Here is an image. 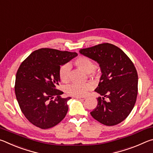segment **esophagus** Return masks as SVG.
<instances>
[{
    "label": "esophagus",
    "instance_id": "34e87169",
    "mask_svg": "<svg viewBox=\"0 0 153 153\" xmlns=\"http://www.w3.org/2000/svg\"><path fill=\"white\" fill-rule=\"evenodd\" d=\"M76 98L77 99H80V100H85L86 98L85 97H76Z\"/></svg>",
    "mask_w": 153,
    "mask_h": 153
}]
</instances>
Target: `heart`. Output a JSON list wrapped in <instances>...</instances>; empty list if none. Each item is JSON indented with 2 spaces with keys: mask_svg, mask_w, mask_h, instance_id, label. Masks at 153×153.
<instances>
[{
  "mask_svg": "<svg viewBox=\"0 0 153 153\" xmlns=\"http://www.w3.org/2000/svg\"><path fill=\"white\" fill-rule=\"evenodd\" d=\"M74 64L76 67L86 74L92 73L95 70L96 68L94 62L86 56H79L74 61ZM70 71L71 67L68 63L64 64L60 67L59 75L62 82L66 83L69 81ZM91 88L92 85L90 83L73 84L67 87L66 92L69 95L74 96V97H82V96L86 95Z\"/></svg>",
  "mask_w": 153,
  "mask_h": 153,
  "instance_id": "1",
  "label": "heart"
}]
</instances>
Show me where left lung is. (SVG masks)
<instances>
[{
  "label": "left lung",
  "mask_w": 153,
  "mask_h": 153,
  "mask_svg": "<svg viewBox=\"0 0 153 153\" xmlns=\"http://www.w3.org/2000/svg\"><path fill=\"white\" fill-rule=\"evenodd\" d=\"M79 53L97 61L102 72L95 91L102 97L97 98V107L90 113L92 117L108 126L121 123L133 109L138 94V74L132 61L108 43L80 49Z\"/></svg>",
  "instance_id": "1"
}]
</instances>
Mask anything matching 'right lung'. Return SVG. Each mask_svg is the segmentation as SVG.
<instances>
[{
    "label": "right lung",
    "mask_w": 153,
    "mask_h": 153,
    "mask_svg": "<svg viewBox=\"0 0 153 153\" xmlns=\"http://www.w3.org/2000/svg\"><path fill=\"white\" fill-rule=\"evenodd\" d=\"M77 56L76 53L40 48L21 64L15 79V95L22 113L33 125L51 128L65 117L71 97L61 98L63 92L56 88L60 82L59 71L61 65Z\"/></svg>",
    "instance_id": "right-lung-1"
}]
</instances>
